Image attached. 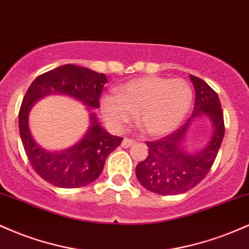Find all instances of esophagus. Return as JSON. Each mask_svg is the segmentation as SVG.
I'll return each mask as SVG.
<instances>
[{"instance_id": "esophagus-1", "label": "esophagus", "mask_w": 249, "mask_h": 249, "mask_svg": "<svg viewBox=\"0 0 249 249\" xmlns=\"http://www.w3.org/2000/svg\"><path fill=\"white\" fill-rule=\"evenodd\" d=\"M134 140H132V139H128V138H124V140H122V143H121V146L124 147V148H128V147H130L132 146V144L134 143Z\"/></svg>"}]
</instances>
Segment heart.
Listing matches in <instances>:
<instances>
[{
  "label": "heart",
  "mask_w": 249,
  "mask_h": 249,
  "mask_svg": "<svg viewBox=\"0 0 249 249\" xmlns=\"http://www.w3.org/2000/svg\"><path fill=\"white\" fill-rule=\"evenodd\" d=\"M193 102V89L181 79L144 76L125 83L116 95H106L102 113L114 129H122L136 114V124L150 136L172 132Z\"/></svg>",
  "instance_id": "b5f03b06"
}]
</instances>
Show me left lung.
I'll list each match as a JSON object with an SVG mask.
<instances>
[{"label": "left lung", "instance_id": "obj_1", "mask_svg": "<svg viewBox=\"0 0 249 249\" xmlns=\"http://www.w3.org/2000/svg\"><path fill=\"white\" fill-rule=\"evenodd\" d=\"M195 88L193 115L177 130L164 138L146 142L147 158L136 166L139 182L149 192L177 195L194 188L211 170L225 135V121L219 96L207 83L191 75ZM207 116L214 130L208 146L191 155L183 149V140L189 125L197 116Z\"/></svg>", "mask_w": 249, "mask_h": 249}]
</instances>
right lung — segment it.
I'll use <instances>...</instances> for the list:
<instances>
[{"label":"right lung","instance_id":"add662e5","mask_svg":"<svg viewBox=\"0 0 249 249\" xmlns=\"http://www.w3.org/2000/svg\"><path fill=\"white\" fill-rule=\"evenodd\" d=\"M106 82L105 74L64 64L41 74L28 88L18 113L19 135L30 164L47 182L60 188H77L93 182L102 173L106 159L124 139L110 135L100 125L95 114L90 113L89 129L79 143L63 152H48L32 138L28 125L30 108L46 95L64 94L96 109Z\"/></svg>","mask_w":249,"mask_h":249}]
</instances>
